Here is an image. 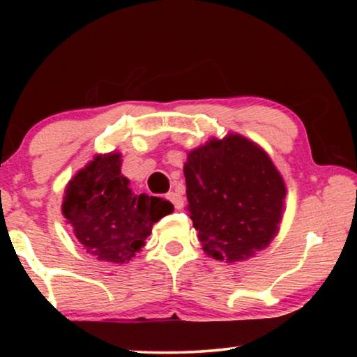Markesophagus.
Wrapping results in <instances>:
<instances>
[{
    "instance_id": "34e87169",
    "label": "esophagus",
    "mask_w": 357,
    "mask_h": 357,
    "mask_svg": "<svg viewBox=\"0 0 357 357\" xmlns=\"http://www.w3.org/2000/svg\"><path fill=\"white\" fill-rule=\"evenodd\" d=\"M167 199H169V202H172V204L177 209H182L183 208V197L178 192L167 193Z\"/></svg>"
}]
</instances>
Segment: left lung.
I'll use <instances>...</instances> for the list:
<instances>
[{
	"label": "left lung",
	"instance_id": "left-lung-1",
	"mask_svg": "<svg viewBox=\"0 0 357 357\" xmlns=\"http://www.w3.org/2000/svg\"><path fill=\"white\" fill-rule=\"evenodd\" d=\"M188 214L208 257L243 261L270 245L286 187L270 155L241 135L209 139L183 165Z\"/></svg>",
	"mask_w": 357,
	"mask_h": 357
}]
</instances>
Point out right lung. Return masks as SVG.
<instances>
[{"label":"right lung","instance_id":"obj_1","mask_svg":"<svg viewBox=\"0 0 357 357\" xmlns=\"http://www.w3.org/2000/svg\"><path fill=\"white\" fill-rule=\"evenodd\" d=\"M120 158L119 153L96 155L66 185L61 204L86 252L112 263L130 261L154 224L174 211L167 199L131 192Z\"/></svg>","mask_w":357,"mask_h":357}]
</instances>
